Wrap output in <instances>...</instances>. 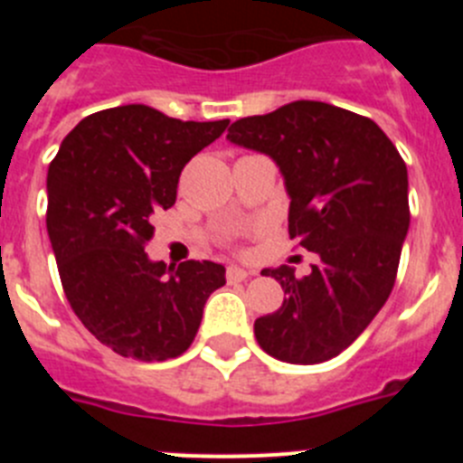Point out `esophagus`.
I'll list each match as a JSON object with an SVG mask.
<instances>
[{
	"label": "esophagus",
	"instance_id": "esophagus-1",
	"mask_svg": "<svg viewBox=\"0 0 463 463\" xmlns=\"http://www.w3.org/2000/svg\"><path fill=\"white\" fill-rule=\"evenodd\" d=\"M252 271H245V269L241 267H229L227 269V280L229 282H243L245 278H250Z\"/></svg>",
	"mask_w": 463,
	"mask_h": 463
}]
</instances>
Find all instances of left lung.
<instances>
[{
	"label": "left lung",
	"instance_id": "left-lung-1",
	"mask_svg": "<svg viewBox=\"0 0 463 463\" xmlns=\"http://www.w3.org/2000/svg\"><path fill=\"white\" fill-rule=\"evenodd\" d=\"M227 138L276 162L289 194V239L320 257L304 278L289 267L261 271L288 298L257 317V343L288 364L336 357L394 288L411 224L406 162L371 118L325 101L241 118Z\"/></svg>",
	"mask_w": 463,
	"mask_h": 463
}]
</instances>
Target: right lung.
Masks as SVG:
<instances>
[{
	"mask_svg": "<svg viewBox=\"0 0 463 463\" xmlns=\"http://www.w3.org/2000/svg\"><path fill=\"white\" fill-rule=\"evenodd\" d=\"M229 120L183 122L143 104L83 118L48 166L57 271L73 313L122 357L165 362L192 345L203 304L224 282L215 261H153V215L175 203L183 166Z\"/></svg>",
	"mask_w": 463,
	"mask_h": 463,
	"instance_id": "obj_1",
	"label": "right lung"
}]
</instances>
